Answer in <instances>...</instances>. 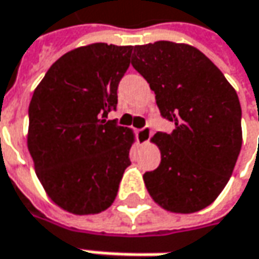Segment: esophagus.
<instances>
[{
  "mask_svg": "<svg viewBox=\"0 0 259 259\" xmlns=\"http://www.w3.org/2000/svg\"><path fill=\"white\" fill-rule=\"evenodd\" d=\"M150 136H152V130H150V127H149V126H145L143 129L139 130V139H140V142H142L143 145L149 142Z\"/></svg>",
  "mask_w": 259,
  "mask_h": 259,
  "instance_id": "1",
  "label": "esophagus"
}]
</instances>
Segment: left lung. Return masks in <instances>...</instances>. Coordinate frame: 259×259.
Listing matches in <instances>:
<instances>
[{
    "mask_svg": "<svg viewBox=\"0 0 259 259\" xmlns=\"http://www.w3.org/2000/svg\"><path fill=\"white\" fill-rule=\"evenodd\" d=\"M132 66L156 94L172 133L150 139L160 165L143 175L152 199L169 212L209 206L234 172L242 145L241 104L235 89L209 58L189 44L156 41L135 46Z\"/></svg>",
    "mask_w": 259,
    "mask_h": 259,
    "instance_id": "obj_1",
    "label": "left lung"
}]
</instances>
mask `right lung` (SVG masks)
Instances as JSON below:
<instances>
[{"label": "right lung", "mask_w": 259, "mask_h": 259, "mask_svg": "<svg viewBox=\"0 0 259 259\" xmlns=\"http://www.w3.org/2000/svg\"><path fill=\"white\" fill-rule=\"evenodd\" d=\"M132 51L106 42L71 50L34 90L27 146L44 191L70 213L107 209L130 165L133 132L106 119Z\"/></svg>", "instance_id": "1"}]
</instances>
